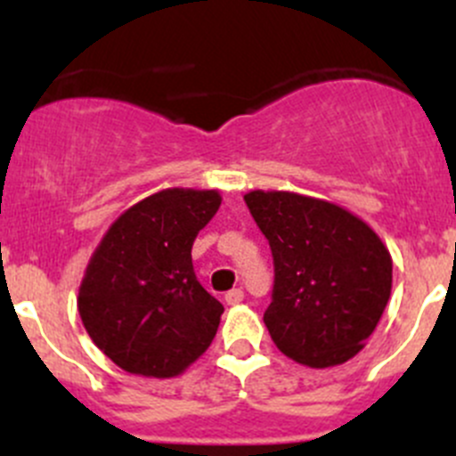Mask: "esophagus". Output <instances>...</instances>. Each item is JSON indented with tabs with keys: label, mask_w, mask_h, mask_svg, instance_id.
Here are the masks:
<instances>
[{
	"label": "esophagus",
	"mask_w": 456,
	"mask_h": 456,
	"mask_svg": "<svg viewBox=\"0 0 456 456\" xmlns=\"http://www.w3.org/2000/svg\"><path fill=\"white\" fill-rule=\"evenodd\" d=\"M242 300H245V291H242V289H232V291H229L227 296H224V302H227L229 306L240 305Z\"/></svg>",
	"instance_id": "obj_1"
}]
</instances>
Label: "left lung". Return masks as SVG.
<instances>
[{
  "mask_svg": "<svg viewBox=\"0 0 456 456\" xmlns=\"http://www.w3.org/2000/svg\"><path fill=\"white\" fill-rule=\"evenodd\" d=\"M245 200L273 254L265 324L275 346L311 369L355 357L388 305V247L335 202L278 190H254Z\"/></svg>",
  "mask_w": 456,
  "mask_h": 456,
  "instance_id": "left-lung-1",
  "label": "left lung"
}]
</instances>
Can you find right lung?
Returning <instances> with one entry per match:
<instances>
[{
	"label": "right lung",
	"mask_w": 456,
	"mask_h": 456,
	"mask_svg": "<svg viewBox=\"0 0 456 456\" xmlns=\"http://www.w3.org/2000/svg\"><path fill=\"white\" fill-rule=\"evenodd\" d=\"M220 202L218 190L154 191L96 245L77 306L92 342L118 369L169 379L209 348L224 309L196 280L191 245Z\"/></svg>",
	"instance_id": "1"
}]
</instances>
